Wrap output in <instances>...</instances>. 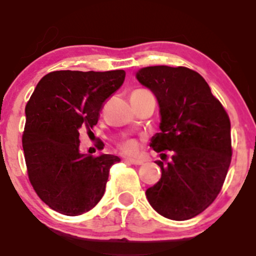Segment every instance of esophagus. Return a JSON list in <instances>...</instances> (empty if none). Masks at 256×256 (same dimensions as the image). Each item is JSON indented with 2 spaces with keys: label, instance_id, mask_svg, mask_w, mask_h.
<instances>
[{
  "label": "esophagus",
  "instance_id": "34e87169",
  "mask_svg": "<svg viewBox=\"0 0 256 256\" xmlns=\"http://www.w3.org/2000/svg\"><path fill=\"white\" fill-rule=\"evenodd\" d=\"M126 162L132 164V165H143V161L137 160V158H126Z\"/></svg>",
  "mask_w": 256,
  "mask_h": 256
}]
</instances>
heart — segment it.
Returning a JSON list of instances; mask_svg holds the SVG:
<instances>
[{"instance_id":"1","label":"heart","mask_w":256,"mask_h":256,"mask_svg":"<svg viewBox=\"0 0 256 256\" xmlns=\"http://www.w3.org/2000/svg\"><path fill=\"white\" fill-rule=\"evenodd\" d=\"M120 146H122V152H126V154H136L138 149H140V144L134 140H125V142L120 144Z\"/></svg>"}]
</instances>
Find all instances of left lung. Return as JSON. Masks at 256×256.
Masks as SVG:
<instances>
[{
	"mask_svg": "<svg viewBox=\"0 0 256 256\" xmlns=\"http://www.w3.org/2000/svg\"><path fill=\"white\" fill-rule=\"evenodd\" d=\"M136 78L155 95L161 118L160 132L150 142L163 160L155 161L161 178L146 196L165 218L192 219L212 204L224 184L232 156L230 119L192 70L149 66L138 70Z\"/></svg>",
	"mask_w": 256,
	"mask_h": 256,
	"instance_id": "8db88e82",
	"label": "left lung"
}]
</instances>
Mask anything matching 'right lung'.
Here are the masks:
<instances>
[{"label": "right lung", "mask_w": 256, "mask_h": 256, "mask_svg": "<svg viewBox=\"0 0 256 256\" xmlns=\"http://www.w3.org/2000/svg\"><path fill=\"white\" fill-rule=\"evenodd\" d=\"M124 79L122 70L55 71L37 84L25 108L22 149L32 186L52 210L80 216L104 196L110 168L120 158L80 152L79 128L98 124L104 102Z\"/></svg>", "instance_id": "right-lung-1"}]
</instances>
